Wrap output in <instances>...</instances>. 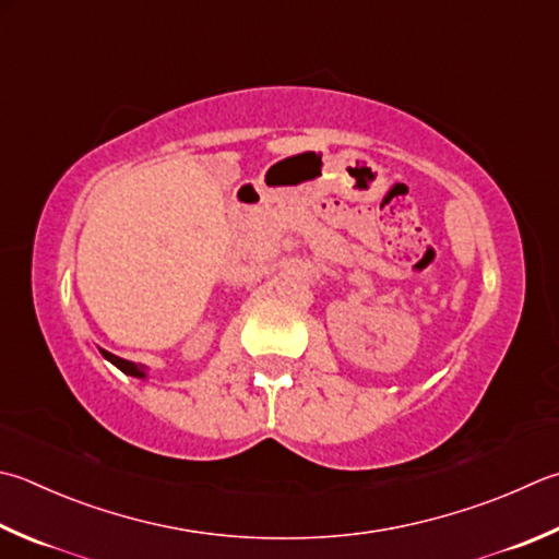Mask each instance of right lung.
<instances>
[{
	"mask_svg": "<svg viewBox=\"0 0 559 559\" xmlns=\"http://www.w3.org/2000/svg\"><path fill=\"white\" fill-rule=\"evenodd\" d=\"M99 353H102L104 357H107V360H109L111 365L119 367V370H121L123 374L139 377V379L148 377V367H145V365H135V362H131V360H121V357H116V355H111V353H107V350H99Z\"/></svg>",
	"mask_w": 559,
	"mask_h": 559,
	"instance_id": "1",
	"label": "right lung"
}]
</instances>
